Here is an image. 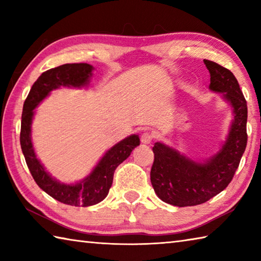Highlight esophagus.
Returning <instances> with one entry per match:
<instances>
[{"label":"esophagus","mask_w":261,"mask_h":261,"mask_svg":"<svg viewBox=\"0 0 261 261\" xmlns=\"http://www.w3.org/2000/svg\"><path fill=\"white\" fill-rule=\"evenodd\" d=\"M140 140H141V143H143V144L148 145V144L152 143L153 136H152V134H149V132H145V134L141 135Z\"/></svg>","instance_id":"esophagus-1"}]
</instances>
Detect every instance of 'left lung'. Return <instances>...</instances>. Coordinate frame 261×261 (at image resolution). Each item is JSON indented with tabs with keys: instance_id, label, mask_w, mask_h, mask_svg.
Here are the masks:
<instances>
[{
	"instance_id": "8db88e82",
	"label": "left lung",
	"mask_w": 261,
	"mask_h": 261,
	"mask_svg": "<svg viewBox=\"0 0 261 261\" xmlns=\"http://www.w3.org/2000/svg\"><path fill=\"white\" fill-rule=\"evenodd\" d=\"M211 73L210 90L230 106L232 120L226 140L214 155L196 161L178 149L154 144L151 183L156 196L173 206L204 204L228 187L245 151L247 107L240 84L228 69L204 60Z\"/></svg>"
}]
</instances>
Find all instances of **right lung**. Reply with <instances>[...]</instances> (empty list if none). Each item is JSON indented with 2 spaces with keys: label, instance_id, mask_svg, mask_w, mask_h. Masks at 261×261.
<instances>
[{
  "label": "right lung",
  "instance_id": "obj_1",
  "mask_svg": "<svg viewBox=\"0 0 261 261\" xmlns=\"http://www.w3.org/2000/svg\"><path fill=\"white\" fill-rule=\"evenodd\" d=\"M94 68L87 63H68L47 70L33 84L21 114L20 146L26 165L39 188L54 199L70 206L88 207L102 201L113 184L114 171L140 144L138 135L126 137L110 147L86 177L74 183H63L48 173L35 154L32 143V121L35 108L51 91L60 87L82 88L90 85Z\"/></svg>",
  "mask_w": 261,
  "mask_h": 261
}]
</instances>
